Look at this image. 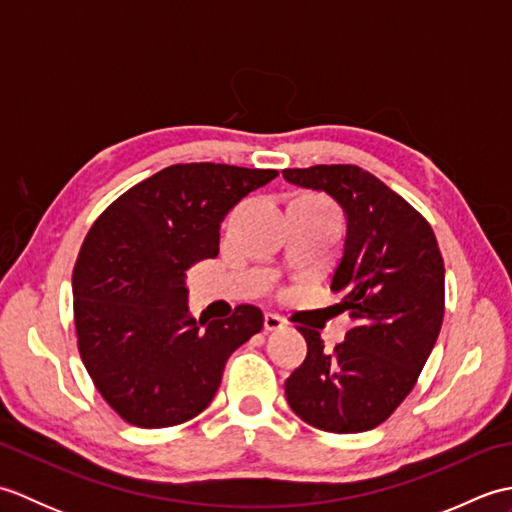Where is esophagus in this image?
I'll list each match as a JSON object with an SVG mask.
<instances>
[{
	"label": "esophagus",
	"instance_id": "1",
	"mask_svg": "<svg viewBox=\"0 0 512 512\" xmlns=\"http://www.w3.org/2000/svg\"><path fill=\"white\" fill-rule=\"evenodd\" d=\"M286 325V321L279 317V314H273V312H266L264 314V330L266 332H277Z\"/></svg>",
	"mask_w": 512,
	"mask_h": 512
}]
</instances>
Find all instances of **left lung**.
I'll list each match as a JSON object with an SVG mask.
<instances>
[{"label": "left lung", "instance_id": "8db88e82", "mask_svg": "<svg viewBox=\"0 0 512 512\" xmlns=\"http://www.w3.org/2000/svg\"><path fill=\"white\" fill-rule=\"evenodd\" d=\"M281 173L343 206L345 250L330 288L354 319L334 352L317 330L299 328L308 356L286 380L288 405L321 431H369L409 396L440 334L444 262L436 235L407 200L361 167Z\"/></svg>", "mask_w": 512, "mask_h": 512}]
</instances>
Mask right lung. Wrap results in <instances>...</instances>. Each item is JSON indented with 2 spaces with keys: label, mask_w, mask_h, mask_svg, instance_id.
<instances>
[{
  "label": "right lung",
  "mask_w": 512,
  "mask_h": 512,
  "mask_svg": "<svg viewBox=\"0 0 512 512\" xmlns=\"http://www.w3.org/2000/svg\"><path fill=\"white\" fill-rule=\"evenodd\" d=\"M279 176L215 162L171 165L125 191L85 235L72 273L74 325L94 387L134 427L182 424L209 407L239 345L264 328L255 306L195 321L187 270L220 253V224Z\"/></svg>",
  "instance_id": "add662e5"
}]
</instances>
